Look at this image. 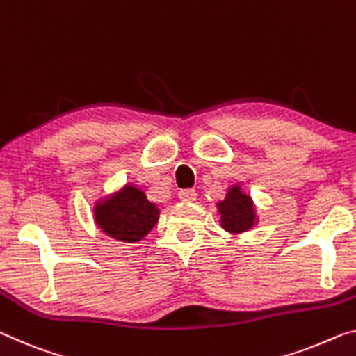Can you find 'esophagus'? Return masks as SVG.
<instances>
[{
    "label": "esophagus",
    "instance_id": "34e87169",
    "mask_svg": "<svg viewBox=\"0 0 356 356\" xmlns=\"http://www.w3.org/2000/svg\"><path fill=\"white\" fill-rule=\"evenodd\" d=\"M178 197H179V200L193 202V200H195L197 193H195V189H181L178 193Z\"/></svg>",
    "mask_w": 356,
    "mask_h": 356
}]
</instances>
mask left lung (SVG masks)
I'll use <instances>...</instances> for the list:
<instances>
[{
    "label": "left lung",
    "instance_id": "8db88e82",
    "mask_svg": "<svg viewBox=\"0 0 356 356\" xmlns=\"http://www.w3.org/2000/svg\"><path fill=\"white\" fill-rule=\"evenodd\" d=\"M218 213L221 216V226L232 234L245 232L254 226L256 211L253 200L242 193L240 186L229 188L226 199L218 202Z\"/></svg>",
    "mask_w": 356,
    "mask_h": 356
}]
</instances>
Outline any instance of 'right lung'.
Returning a JSON list of instances; mask_svg holds the SVG:
<instances>
[{"label":"right lung","mask_w":356,"mask_h":356,"mask_svg":"<svg viewBox=\"0 0 356 356\" xmlns=\"http://www.w3.org/2000/svg\"><path fill=\"white\" fill-rule=\"evenodd\" d=\"M98 227L109 237L135 243L147 235L159 220V209L143 191L125 184L116 194L98 200L94 209Z\"/></svg>","instance_id":"right-lung-1"}]
</instances>
